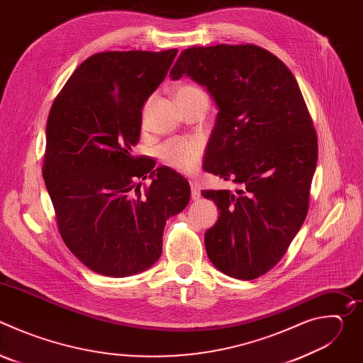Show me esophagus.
<instances>
[{"label":"esophagus","mask_w":363,"mask_h":363,"mask_svg":"<svg viewBox=\"0 0 363 363\" xmlns=\"http://www.w3.org/2000/svg\"><path fill=\"white\" fill-rule=\"evenodd\" d=\"M189 185H191V198L194 201H198L201 198V192H199V185L196 181H189Z\"/></svg>","instance_id":"34e87169"}]
</instances>
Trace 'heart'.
I'll list each match as a JSON object with an SVG mask.
<instances>
[{
  "label": "heart",
  "mask_w": 363,
  "mask_h": 363,
  "mask_svg": "<svg viewBox=\"0 0 363 363\" xmlns=\"http://www.w3.org/2000/svg\"><path fill=\"white\" fill-rule=\"evenodd\" d=\"M202 91L196 86H182L177 90V96ZM202 155V142L196 138H178L165 142L160 147L162 162L179 172H191L196 168Z\"/></svg>",
  "instance_id": "heart-1"
}]
</instances>
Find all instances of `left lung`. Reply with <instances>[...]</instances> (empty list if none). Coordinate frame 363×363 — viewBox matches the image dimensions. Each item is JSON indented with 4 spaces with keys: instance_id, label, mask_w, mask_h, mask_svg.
<instances>
[{
    "instance_id": "8db88e82",
    "label": "left lung",
    "mask_w": 363,
    "mask_h": 363,
    "mask_svg": "<svg viewBox=\"0 0 363 363\" xmlns=\"http://www.w3.org/2000/svg\"><path fill=\"white\" fill-rule=\"evenodd\" d=\"M169 76L210 93L218 113L203 169L238 185L201 192L220 210L203 235L206 254L230 277H260L281 260L308 210L318 136L300 87L281 60L252 44L186 48Z\"/></svg>"
}]
</instances>
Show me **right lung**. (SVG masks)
I'll use <instances>...</instances> for the list:
<instances>
[{"instance_id": "right-lung-1", "label": "right lung", "mask_w": 363, "mask_h": 363, "mask_svg": "<svg viewBox=\"0 0 363 363\" xmlns=\"http://www.w3.org/2000/svg\"><path fill=\"white\" fill-rule=\"evenodd\" d=\"M177 48L105 51L84 60L51 106L43 178L67 248L91 272L129 277L162 254L167 220L189 202L188 181L132 155L147 97ZM152 182L140 192V179Z\"/></svg>"}]
</instances>
